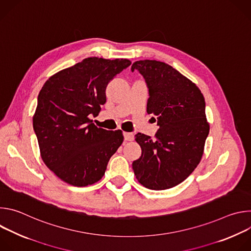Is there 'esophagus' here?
Instances as JSON below:
<instances>
[{
    "instance_id": "34e87169",
    "label": "esophagus",
    "mask_w": 251,
    "mask_h": 251,
    "mask_svg": "<svg viewBox=\"0 0 251 251\" xmlns=\"http://www.w3.org/2000/svg\"><path fill=\"white\" fill-rule=\"evenodd\" d=\"M124 136V140L125 141H132L134 139V135L132 133H128V132H124L123 133Z\"/></svg>"
}]
</instances>
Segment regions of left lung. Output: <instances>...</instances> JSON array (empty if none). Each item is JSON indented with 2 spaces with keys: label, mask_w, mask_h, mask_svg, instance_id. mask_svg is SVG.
Wrapping results in <instances>:
<instances>
[{
  "label": "left lung",
  "mask_w": 251,
  "mask_h": 251,
  "mask_svg": "<svg viewBox=\"0 0 251 251\" xmlns=\"http://www.w3.org/2000/svg\"><path fill=\"white\" fill-rule=\"evenodd\" d=\"M131 70L144 77L147 112L160 127L154 139L136 134L142 155L133 162V171L144 187L167 190L185 181L201 159L209 132L204 98L195 83L165 62L139 60Z\"/></svg>",
  "instance_id": "1"
}]
</instances>
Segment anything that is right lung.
<instances>
[{
    "label": "right lung",
    "mask_w": 251,
    "mask_h": 251,
    "mask_svg": "<svg viewBox=\"0 0 251 251\" xmlns=\"http://www.w3.org/2000/svg\"><path fill=\"white\" fill-rule=\"evenodd\" d=\"M130 64L88 57L50 77L40 91L33 130L43 161L63 182L75 187L98 182L121 146V130L97 128L90 117L105 104L107 85Z\"/></svg>",
    "instance_id": "1"
}]
</instances>
